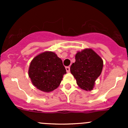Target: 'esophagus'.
Instances as JSON below:
<instances>
[{"mask_svg":"<svg viewBox=\"0 0 128 128\" xmlns=\"http://www.w3.org/2000/svg\"><path fill=\"white\" fill-rule=\"evenodd\" d=\"M66 69L67 72H69V71H70V67H69V66L66 67Z\"/></svg>","mask_w":128,"mask_h":128,"instance_id":"obj_1","label":"esophagus"}]
</instances>
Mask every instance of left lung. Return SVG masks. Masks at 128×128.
<instances>
[{
    "label": "left lung",
    "instance_id": "8db88e82",
    "mask_svg": "<svg viewBox=\"0 0 128 128\" xmlns=\"http://www.w3.org/2000/svg\"><path fill=\"white\" fill-rule=\"evenodd\" d=\"M104 62L92 49H86L76 55V62L70 70L79 87L86 91L94 88L96 78L101 74Z\"/></svg>",
    "mask_w": 128,
    "mask_h": 128
}]
</instances>
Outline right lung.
<instances>
[{
	"instance_id": "1",
	"label": "right lung",
	"mask_w": 128,
	"mask_h": 128,
	"mask_svg": "<svg viewBox=\"0 0 128 128\" xmlns=\"http://www.w3.org/2000/svg\"><path fill=\"white\" fill-rule=\"evenodd\" d=\"M66 70L62 61L53 52H44L31 62L28 75L33 86L50 92L60 85Z\"/></svg>"
}]
</instances>
